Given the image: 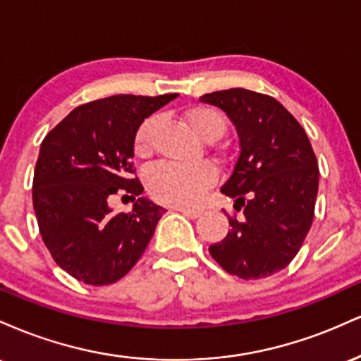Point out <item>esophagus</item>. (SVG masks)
Here are the masks:
<instances>
[{
	"label": "esophagus",
	"instance_id": "esophagus-1",
	"mask_svg": "<svg viewBox=\"0 0 361 361\" xmlns=\"http://www.w3.org/2000/svg\"><path fill=\"white\" fill-rule=\"evenodd\" d=\"M176 210H178V212L186 215V217H190V219H197V217H200L202 214H204V210H202V209H188V207H178Z\"/></svg>",
	"mask_w": 361,
	"mask_h": 361
}]
</instances>
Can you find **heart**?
<instances>
[{
	"instance_id": "1",
	"label": "heart",
	"mask_w": 361,
	"mask_h": 361,
	"mask_svg": "<svg viewBox=\"0 0 361 361\" xmlns=\"http://www.w3.org/2000/svg\"><path fill=\"white\" fill-rule=\"evenodd\" d=\"M186 126L197 137L205 142H214L222 137L227 128V120L221 110L210 105H195L185 110ZM159 126L156 115L144 118L132 139V149L139 159H146L152 154V144ZM215 181V171L210 164L200 163L192 168L161 164L151 169L147 175V188L156 202L173 207H188L197 204L205 190Z\"/></svg>"
}]
</instances>
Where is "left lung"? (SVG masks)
<instances>
[{
  "label": "left lung",
  "instance_id": "obj_1",
  "mask_svg": "<svg viewBox=\"0 0 361 361\" xmlns=\"http://www.w3.org/2000/svg\"><path fill=\"white\" fill-rule=\"evenodd\" d=\"M239 135V157L221 192L234 198L243 219L209 247L231 275L259 280L288 267L307 235L319 188L317 159L293 115L268 94L244 88L207 93Z\"/></svg>",
  "mask_w": 361,
  "mask_h": 361
}]
</instances>
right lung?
Listing matches in <instances>:
<instances>
[{
	"mask_svg": "<svg viewBox=\"0 0 361 361\" xmlns=\"http://www.w3.org/2000/svg\"><path fill=\"white\" fill-rule=\"evenodd\" d=\"M178 93L115 94L74 109L45 135L34 171V210L42 241L66 273L109 285L137 263L166 210L137 198L132 212H111L117 193L144 192L130 178L139 123Z\"/></svg>",
	"mask_w": 361,
	"mask_h": 361,
	"instance_id": "1",
	"label": "right lung"
}]
</instances>
